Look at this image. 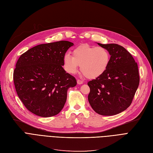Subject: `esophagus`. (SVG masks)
I'll use <instances>...</instances> for the list:
<instances>
[{
	"mask_svg": "<svg viewBox=\"0 0 153 153\" xmlns=\"http://www.w3.org/2000/svg\"><path fill=\"white\" fill-rule=\"evenodd\" d=\"M77 82L78 84H82L83 83V81H81V80H80V79H77Z\"/></svg>",
	"mask_w": 153,
	"mask_h": 153,
	"instance_id": "esophagus-1",
	"label": "esophagus"
}]
</instances>
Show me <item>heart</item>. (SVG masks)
<instances>
[{
	"instance_id": "1",
	"label": "heart",
	"mask_w": 153,
	"mask_h": 153,
	"mask_svg": "<svg viewBox=\"0 0 153 153\" xmlns=\"http://www.w3.org/2000/svg\"><path fill=\"white\" fill-rule=\"evenodd\" d=\"M110 60V55L106 48L84 44L74 49L72 56L65 54L64 64L67 71L71 74L76 73L81 65V71L86 77L95 79L106 71Z\"/></svg>"
}]
</instances>
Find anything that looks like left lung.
Returning <instances> with one entry per match:
<instances>
[{
	"instance_id": "left-lung-1",
	"label": "left lung",
	"mask_w": 153,
	"mask_h": 153,
	"mask_svg": "<svg viewBox=\"0 0 153 153\" xmlns=\"http://www.w3.org/2000/svg\"><path fill=\"white\" fill-rule=\"evenodd\" d=\"M98 44L108 50L111 56L106 71L88 82V101L97 114L114 115L126 110L132 102L140 81L138 65L121 45Z\"/></svg>"
}]
</instances>
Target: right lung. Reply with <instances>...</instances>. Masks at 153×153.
Returning a JSON list of instances; mask_svg holds the SVG:
<instances>
[{
    "instance_id": "add662e5",
    "label": "right lung",
    "mask_w": 153,
    "mask_h": 153,
    "mask_svg": "<svg viewBox=\"0 0 153 153\" xmlns=\"http://www.w3.org/2000/svg\"><path fill=\"white\" fill-rule=\"evenodd\" d=\"M72 45L68 41L38 45L17 61L13 73L16 91L33 114L53 117L64 108L67 89L77 84L76 78L62 67L64 56Z\"/></svg>"
}]
</instances>
